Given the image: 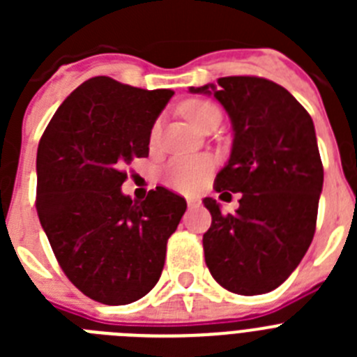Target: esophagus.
Listing matches in <instances>:
<instances>
[{"mask_svg":"<svg viewBox=\"0 0 357 357\" xmlns=\"http://www.w3.org/2000/svg\"><path fill=\"white\" fill-rule=\"evenodd\" d=\"M185 200H188V206L189 207L200 206V200H198V198H195V197H188V198H185Z\"/></svg>","mask_w":357,"mask_h":357,"instance_id":"1","label":"esophagus"}]
</instances>
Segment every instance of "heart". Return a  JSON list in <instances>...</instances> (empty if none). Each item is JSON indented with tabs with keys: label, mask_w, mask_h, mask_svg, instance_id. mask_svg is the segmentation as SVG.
<instances>
[{
	"label": "heart",
	"mask_w": 357,
	"mask_h": 357,
	"mask_svg": "<svg viewBox=\"0 0 357 357\" xmlns=\"http://www.w3.org/2000/svg\"><path fill=\"white\" fill-rule=\"evenodd\" d=\"M181 112L188 121H191L197 128L206 132L207 128L218 127L222 123V109L216 103L195 98L181 107ZM160 125L155 123L151 128V143L159 137ZM213 172V160L207 155L193 157H175L169 160L162 169L164 182L176 191H195L204 184L209 173Z\"/></svg>",
	"instance_id": "b5f03b06"
}]
</instances>
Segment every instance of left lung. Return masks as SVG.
<instances>
[{
  "label": "left lung",
  "instance_id": "left-lung-1",
  "mask_svg": "<svg viewBox=\"0 0 357 357\" xmlns=\"http://www.w3.org/2000/svg\"><path fill=\"white\" fill-rule=\"evenodd\" d=\"M189 91L213 94L227 110L234 141L214 189L243 193L234 214L204 198L213 216L204 234L207 268L238 295L272 291L298 266L317 229L324 166L313 119L266 78L223 77Z\"/></svg>",
  "mask_w": 357,
  "mask_h": 357
}]
</instances>
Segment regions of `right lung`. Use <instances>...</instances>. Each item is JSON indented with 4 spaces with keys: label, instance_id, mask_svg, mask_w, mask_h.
<instances>
[{
    "label": "right lung",
    "instance_id": "obj_1",
    "mask_svg": "<svg viewBox=\"0 0 357 357\" xmlns=\"http://www.w3.org/2000/svg\"><path fill=\"white\" fill-rule=\"evenodd\" d=\"M173 91L94 77L56 109L37 148V214L62 272L107 305L139 301L159 280L185 200L166 188L121 193L127 166L148 157L151 127Z\"/></svg>",
    "mask_w": 357,
    "mask_h": 357
}]
</instances>
